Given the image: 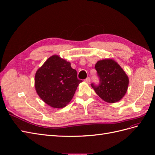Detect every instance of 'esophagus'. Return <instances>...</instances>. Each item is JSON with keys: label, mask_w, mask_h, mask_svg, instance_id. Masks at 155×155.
<instances>
[{"label": "esophagus", "mask_w": 155, "mask_h": 155, "mask_svg": "<svg viewBox=\"0 0 155 155\" xmlns=\"http://www.w3.org/2000/svg\"><path fill=\"white\" fill-rule=\"evenodd\" d=\"M85 82L87 83V84H90V77H87L86 80H85Z\"/></svg>", "instance_id": "esophagus-1"}]
</instances>
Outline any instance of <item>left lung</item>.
Returning a JSON list of instances; mask_svg holds the SVG:
<instances>
[{
  "instance_id": "1",
  "label": "left lung",
  "mask_w": 155,
  "mask_h": 155,
  "mask_svg": "<svg viewBox=\"0 0 155 155\" xmlns=\"http://www.w3.org/2000/svg\"><path fill=\"white\" fill-rule=\"evenodd\" d=\"M100 78L98 86L91 84L97 95L108 103L121 101L128 90L129 79L125 71L112 58L99 60L95 64Z\"/></svg>"
}]
</instances>
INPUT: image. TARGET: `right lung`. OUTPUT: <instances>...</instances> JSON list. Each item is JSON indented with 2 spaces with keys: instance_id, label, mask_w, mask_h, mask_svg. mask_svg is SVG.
<instances>
[{
  "instance_id": "add662e5",
  "label": "right lung",
  "mask_w": 155,
  "mask_h": 155,
  "mask_svg": "<svg viewBox=\"0 0 155 155\" xmlns=\"http://www.w3.org/2000/svg\"><path fill=\"white\" fill-rule=\"evenodd\" d=\"M82 82L69 61L54 54L37 70L34 86L43 102L51 107L62 108L72 100Z\"/></svg>"
}]
</instances>
